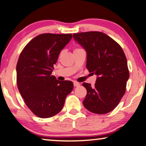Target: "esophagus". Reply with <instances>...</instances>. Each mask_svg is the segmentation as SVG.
I'll list each match as a JSON object with an SVG mask.
<instances>
[{
	"instance_id": "34e87169",
	"label": "esophagus",
	"mask_w": 146,
	"mask_h": 146,
	"mask_svg": "<svg viewBox=\"0 0 146 146\" xmlns=\"http://www.w3.org/2000/svg\"><path fill=\"white\" fill-rule=\"evenodd\" d=\"M80 85V84L79 83H78V82H74V86L75 87H79V86Z\"/></svg>"
}]
</instances>
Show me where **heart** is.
I'll use <instances>...</instances> for the list:
<instances>
[{
    "label": "heart",
    "mask_w": 146,
    "mask_h": 146,
    "mask_svg": "<svg viewBox=\"0 0 146 146\" xmlns=\"http://www.w3.org/2000/svg\"><path fill=\"white\" fill-rule=\"evenodd\" d=\"M60 55H61V54H60Z\"/></svg>",
    "instance_id": "1"
}]
</instances>
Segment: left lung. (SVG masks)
<instances>
[{"label":"left lung","mask_w":146,"mask_h":146,"mask_svg":"<svg viewBox=\"0 0 146 146\" xmlns=\"http://www.w3.org/2000/svg\"><path fill=\"white\" fill-rule=\"evenodd\" d=\"M73 37L87 52L86 67L97 76L94 87L83 83L87 91L83 106L93 113H108L125 92L129 78L125 55L115 40L102 32L74 33Z\"/></svg>","instance_id":"obj_1"}]
</instances>
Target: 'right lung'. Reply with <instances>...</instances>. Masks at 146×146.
<instances>
[{
	"label": "right lung",
	"instance_id": "add662e5",
	"mask_svg": "<svg viewBox=\"0 0 146 146\" xmlns=\"http://www.w3.org/2000/svg\"><path fill=\"white\" fill-rule=\"evenodd\" d=\"M72 37L71 33L39 35L19 56L16 67L18 89L27 107L39 118L59 113L73 89L70 81L61 82L52 75L59 54Z\"/></svg>",
	"mask_w": 146,
	"mask_h": 146
}]
</instances>
